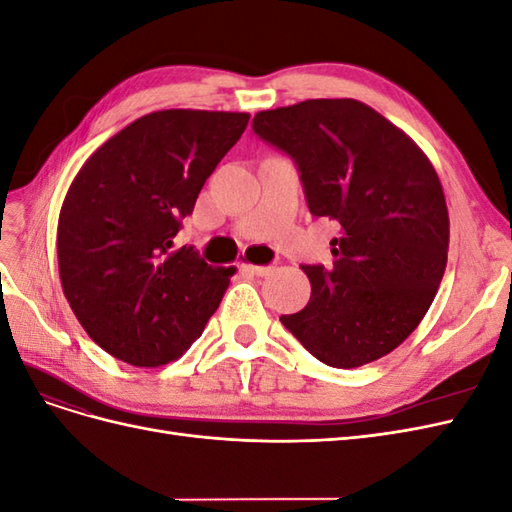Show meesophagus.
Segmentation results:
<instances>
[{
	"instance_id": "obj_1",
	"label": "esophagus",
	"mask_w": 512,
	"mask_h": 512,
	"mask_svg": "<svg viewBox=\"0 0 512 512\" xmlns=\"http://www.w3.org/2000/svg\"><path fill=\"white\" fill-rule=\"evenodd\" d=\"M241 271L256 275V277H265L273 271V267H260V265H250V262H241Z\"/></svg>"
}]
</instances>
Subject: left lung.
<instances>
[{"label": "left lung", "instance_id": "8db88e82", "mask_svg": "<svg viewBox=\"0 0 512 512\" xmlns=\"http://www.w3.org/2000/svg\"><path fill=\"white\" fill-rule=\"evenodd\" d=\"M252 130L297 164L309 213L339 226L333 267H301L312 297L282 324L331 367L389 354L423 320L446 269L436 170L410 136L352 98L262 111Z\"/></svg>", "mask_w": 512, "mask_h": 512}]
</instances>
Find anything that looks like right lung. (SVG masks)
I'll return each mask as SVG.
<instances>
[{
  "instance_id": "right-lung-1",
  "label": "right lung",
  "mask_w": 512,
  "mask_h": 512,
  "mask_svg": "<svg viewBox=\"0 0 512 512\" xmlns=\"http://www.w3.org/2000/svg\"><path fill=\"white\" fill-rule=\"evenodd\" d=\"M247 121L190 108L149 113L74 177L57 226L61 286L87 335L115 359L175 361L218 309L235 267H211L173 239Z\"/></svg>"
}]
</instances>
